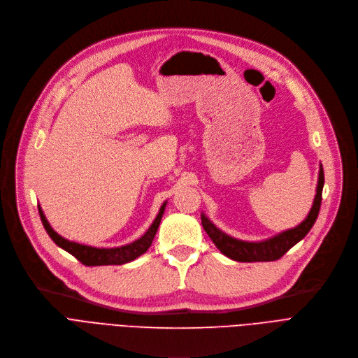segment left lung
I'll return each instance as SVG.
<instances>
[{
    "label": "left lung",
    "mask_w": 358,
    "mask_h": 358,
    "mask_svg": "<svg viewBox=\"0 0 358 358\" xmlns=\"http://www.w3.org/2000/svg\"><path fill=\"white\" fill-rule=\"evenodd\" d=\"M323 183H325V176H323V169L320 164L319 169V178H317V188L313 206L301 223L294 227L288 229L285 231H281L275 236L269 237L266 241L261 242H246L234 239V237L221 231L215 227L211 221L201 214L202 227L210 236L213 243L220 249V252L226 255L227 258L237 261V262H269V261H277L280 259L284 253L290 250L296 243H299L303 237L310 231L313 227L315 221L317 218L319 210H320V202H322V189Z\"/></svg>",
    "instance_id": "left-lung-1"
}]
</instances>
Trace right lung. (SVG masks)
Segmentation results:
<instances>
[{
    "label": "right lung",
    "mask_w": 358,
    "mask_h": 358,
    "mask_svg": "<svg viewBox=\"0 0 358 358\" xmlns=\"http://www.w3.org/2000/svg\"><path fill=\"white\" fill-rule=\"evenodd\" d=\"M166 203L167 202H164L163 206L160 207L157 217L155 218L152 224L140 237V239L134 241L132 243L124 245V246H117V248H93V246L81 245V243H77V242H71L68 239H64L62 236H59L52 227H50L49 221L46 220L41 206H38V208H39V215H41V220H42L45 230L48 231L50 239H52L61 249L66 250L68 253H71L74 258H77L84 265L100 266V265H122V264H127V262L137 259L138 257H141L143 253H145L147 249L151 246L152 239H155V236L157 233L162 217L164 214Z\"/></svg>",
    "instance_id": "obj_1"
}]
</instances>
